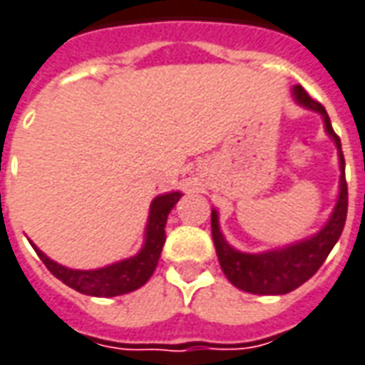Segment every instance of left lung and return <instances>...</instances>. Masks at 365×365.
<instances>
[{"instance_id":"1","label":"left lung","mask_w":365,"mask_h":365,"mask_svg":"<svg viewBox=\"0 0 365 365\" xmlns=\"http://www.w3.org/2000/svg\"><path fill=\"white\" fill-rule=\"evenodd\" d=\"M293 100L304 110L319 113L324 121V131L334 141L336 149H338V163H340V187L338 188L340 190H338V198H336L330 218L317 234L304 237L301 242L285 245V247L261 253H245L232 247L220 230L218 212L212 210V240H214V247L218 253L220 267L230 283L245 293L285 294L294 291L297 287H301L304 281H309L320 269V265L324 263L328 253L332 252V247L342 234L344 222H346L348 187H346V177H344L346 163H344L340 137L334 133L324 106L314 102L311 96L304 92V88H293Z\"/></svg>"}]
</instances>
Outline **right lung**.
<instances>
[{
  "instance_id": "1",
  "label": "right lung",
  "mask_w": 365,
  "mask_h": 365,
  "mask_svg": "<svg viewBox=\"0 0 365 365\" xmlns=\"http://www.w3.org/2000/svg\"><path fill=\"white\" fill-rule=\"evenodd\" d=\"M180 196H182L180 190L155 196L151 208H149L145 240H143L141 250L133 257L115 261V263L106 265V267L71 269V267H64L61 263L51 259L33 242H31V245L35 247V252L43 259L46 269L51 271L56 279H61L64 285H68L78 293L90 294V297H120V294L131 293V291L145 285L153 275L159 257H161L165 240H167L165 224L169 218V212L180 200Z\"/></svg>"
}]
</instances>
